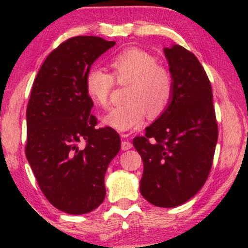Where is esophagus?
<instances>
[{"mask_svg":"<svg viewBox=\"0 0 248 248\" xmlns=\"http://www.w3.org/2000/svg\"><path fill=\"white\" fill-rule=\"evenodd\" d=\"M132 147H133V144H132L130 141H123V142H122V150L126 151V150H128V149H131Z\"/></svg>","mask_w":248,"mask_h":248,"instance_id":"1","label":"esophagus"}]
</instances>
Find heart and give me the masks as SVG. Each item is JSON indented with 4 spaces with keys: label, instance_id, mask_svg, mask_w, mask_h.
<instances>
[{
    "label": "heart",
    "instance_id": "heart-1",
    "mask_svg": "<svg viewBox=\"0 0 248 248\" xmlns=\"http://www.w3.org/2000/svg\"><path fill=\"white\" fill-rule=\"evenodd\" d=\"M113 76L100 67H93L86 78L87 93L98 106L109 104L115 81L128 83L127 103L111 108L103 117L105 125L120 132H128L143 124L145 115L157 118L167 109L172 96V77L158 64L152 54L140 48H128L110 60Z\"/></svg>",
    "mask_w": 248,
    "mask_h": 248
}]
</instances>
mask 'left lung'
<instances>
[{"label":"left lung","mask_w":248,"mask_h":248,"mask_svg":"<svg viewBox=\"0 0 248 248\" xmlns=\"http://www.w3.org/2000/svg\"><path fill=\"white\" fill-rule=\"evenodd\" d=\"M164 53L174 86L170 103L144 137L134 138L133 145L143 161L142 196L155 206L175 208L204 185L218 124L211 83L196 56L179 45L166 47Z\"/></svg>","instance_id":"1"}]
</instances>
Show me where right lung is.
<instances>
[{
    "label": "right lung",
    "mask_w": 248,
    "mask_h": 248,
    "mask_svg": "<svg viewBox=\"0 0 248 248\" xmlns=\"http://www.w3.org/2000/svg\"><path fill=\"white\" fill-rule=\"evenodd\" d=\"M115 44L94 36L67 39L46 57L33 81L26 155L46 199L69 215L103 203L105 174L121 149L116 131L96 127L86 87L91 65Z\"/></svg>",
    "instance_id": "obj_1"
}]
</instances>
